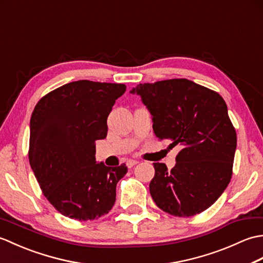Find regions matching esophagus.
<instances>
[{
	"label": "esophagus",
	"mask_w": 263,
	"mask_h": 263,
	"mask_svg": "<svg viewBox=\"0 0 263 263\" xmlns=\"http://www.w3.org/2000/svg\"><path fill=\"white\" fill-rule=\"evenodd\" d=\"M137 164H139L138 160H135V159H127L126 160V166L128 167V168H132V167L136 166Z\"/></svg>",
	"instance_id": "esophagus-1"
}]
</instances>
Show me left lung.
Returning <instances> with one entry per match:
<instances>
[{
	"instance_id": "1",
	"label": "left lung",
	"mask_w": 263,
	"mask_h": 263,
	"mask_svg": "<svg viewBox=\"0 0 263 263\" xmlns=\"http://www.w3.org/2000/svg\"><path fill=\"white\" fill-rule=\"evenodd\" d=\"M130 93L141 97L153 117V128L168 148L181 146L168 171L155 163L152 198L173 216L191 217L208 209L232 177L236 132L219 93L187 79L140 83Z\"/></svg>"
}]
</instances>
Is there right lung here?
Listing matches in <instances>:
<instances>
[{"mask_svg":"<svg viewBox=\"0 0 263 263\" xmlns=\"http://www.w3.org/2000/svg\"><path fill=\"white\" fill-rule=\"evenodd\" d=\"M122 83L73 81L44 96L30 119L29 163L42 191L61 214L92 220L108 214L125 164L96 161L107 136V117L125 92Z\"/></svg>","mask_w":263,"mask_h":263,"instance_id":"1","label":"right lung"}]
</instances>
